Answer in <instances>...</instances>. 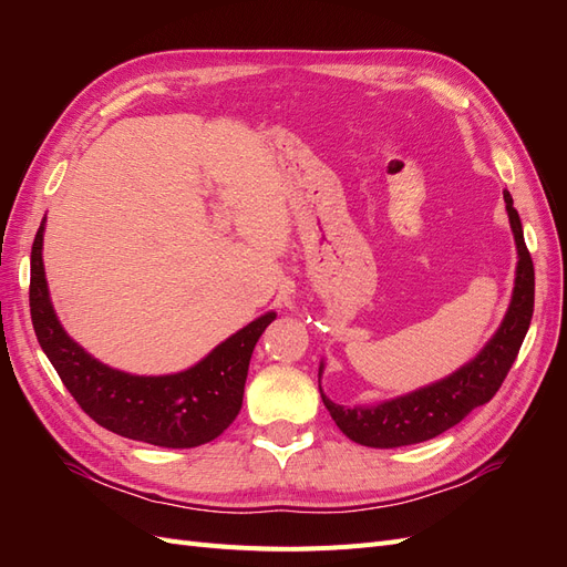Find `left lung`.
Wrapping results in <instances>:
<instances>
[{"label":"left lung","mask_w":567,"mask_h":567,"mask_svg":"<svg viewBox=\"0 0 567 567\" xmlns=\"http://www.w3.org/2000/svg\"><path fill=\"white\" fill-rule=\"evenodd\" d=\"M504 200L513 241H516L518 262L511 302L499 329L494 331V336L471 362L444 375V379L400 394V398L348 409L326 398L319 383L321 400L326 409H329L331 419L342 435H348L352 442L375 450H392L404 447V444L433 440L444 431H450L468 411L489 402L496 390L502 388L508 369L516 362L529 329L532 310H535V267H532L520 217L518 210L513 208V198L508 192L504 194ZM321 373L323 359L319 364V381Z\"/></svg>","instance_id":"8db88e82"}]
</instances>
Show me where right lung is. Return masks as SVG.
<instances>
[{
	"label": "right lung",
	"mask_w": 567,
	"mask_h": 567,
	"mask_svg": "<svg viewBox=\"0 0 567 567\" xmlns=\"http://www.w3.org/2000/svg\"><path fill=\"white\" fill-rule=\"evenodd\" d=\"M44 227L47 217L30 255V317L47 359L84 414L115 435L167 450H192L225 433L241 411L252 350L277 312L252 319L184 371L113 369L68 336L56 317L42 260Z\"/></svg>",
	"instance_id": "1"
}]
</instances>
